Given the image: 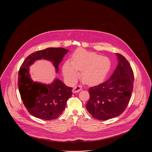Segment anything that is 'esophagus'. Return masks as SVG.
<instances>
[{
	"label": "esophagus",
	"instance_id": "1",
	"mask_svg": "<svg viewBox=\"0 0 152 152\" xmlns=\"http://www.w3.org/2000/svg\"><path fill=\"white\" fill-rule=\"evenodd\" d=\"M81 89H82V88H81L80 86H76V87L73 88L72 90L73 93L79 92L81 90Z\"/></svg>",
	"mask_w": 152,
	"mask_h": 152
}]
</instances>
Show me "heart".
<instances>
[{
  "label": "heart",
  "mask_w": 152,
  "mask_h": 152,
  "mask_svg": "<svg viewBox=\"0 0 152 152\" xmlns=\"http://www.w3.org/2000/svg\"><path fill=\"white\" fill-rule=\"evenodd\" d=\"M111 66L109 58L83 49L76 51L73 61L67 60L63 66V72L66 79L75 82L82 70V77L88 84H97L105 79Z\"/></svg>",
  "instance_id": "1"
}]
</instances>
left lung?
<instances>
[{
	"instance_id": "1",
	"label": "left lung",
	"mask_w": 152,
	"mask_h": 152,
	"mask_svg": "<svg viewBox=\"0 0 152 152\" xmlns=\"http://www.w3.org/2000/svg\"><path fill=\"white\" fill-rule=\"evenodd\" d=\"M118 65L107 81L88 89L90 97L86 109L92 116L106 120L120 115L129 102L134 75L128 60L116 53Z\"/></svg>"
}]
</instances>
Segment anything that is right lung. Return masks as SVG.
I'll use <instances>...</instances> for the list:
<instances>
[{
    "mask_svg": "<svg viewBox=\"0 0 152 152\" xmlns=\"http://www.w3.org/2000/svg\"><path fill=\"white\" fill-rule=\"evenodd\" d=\"M69 50L63 48H47L31 53L24 60L18 76L19 91L24 106L29 113L38 118L51 120L58 118L64 110L72 88L66 86L55 78L51 84L33 81L29 66L38 60L50 61L58 72V65Z\"/></svg>",
    "mask_w": 152,
    "mask_h": 152,
    "instance_id": "right-lung-1",
    "label": "right lung"
}]
</instances>
